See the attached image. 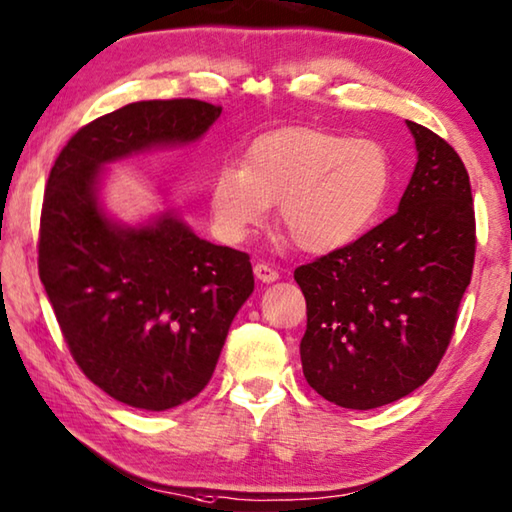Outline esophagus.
Returning <instances> with one entry per match:
<instances>
[{
    "mask_svg": "<svg viewBox=\"0 0 512 512\" xmlns=\"http://www.w3.org/2000/svg\"><path fill=\"white\" fill-rule=\"evenodd\" d=\"M255 278L257 280H262V282H275L280 278V273L273 269V266H269V264H262V262H257L255 264Z\"/></svg>",
    "mask_w": 512,
    "mask_h": 512,
    "instance_id": "esophagus-1",
    "label": "esophagus"
}]
</instances>
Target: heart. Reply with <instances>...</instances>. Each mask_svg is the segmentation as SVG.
<instances>
[{
  "instance_id": "b5f03b06",
  "label": "heart",
  "mask_w": 512,
  "mask_h": 512,
  "mask_svg": "<svg viewBox=\"0 0 512 512\" xmlns=\"http://www.w3.org/2000/svg\"><path fill=\"white\" fill-rule=\"evenodd\" d=\"M392 164L378 141L346 139L319 127L259 136L243 166L218 170L209 207L216 232L239 243L275 218L303 253H330L355 241L383 209Z\"/></svg>"
}]
</instances>
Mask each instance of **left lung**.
Returning <instances> with one entry per match:
<instances>
[{
    "label": "left lung",
    "mask_w": 512,
    "mask_h": 512,
    "mask_svg": "<svg viewBox=\"0 0 512 512\" xmlns=\"http://www.w3.org/2000/svg\"><path fill=\"white\" fill-rule=\"evenodd\" d=\"M408 127L419 159L399 212L294 271L307 303V383L351 410L399 401L433 376L472 280L467 168L442 136L412 120Z\"/></svg>",
    "instance_id": "8db88e82"
}]
</instances>
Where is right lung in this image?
<instances>
[{"mask_svg":"<svg viewBox=\"0 0 512 512\" xmlns=\"http://www.w3.org/2000/svg\"><path fill=\"white\" fill-rule=\"evenodd\" d=\"M202 100H145L72 134L45 184L38 275L88 380L120 403L168 410L212 378L234 314L253 294L250 255L177 218L123 230L95 202L97 170L129 152L200 139L221 116Z\"/></svg>","mask_w":512,"mask_h":512,"instance_id":"right-lung-1","label":"right lung"}]
</instances>
